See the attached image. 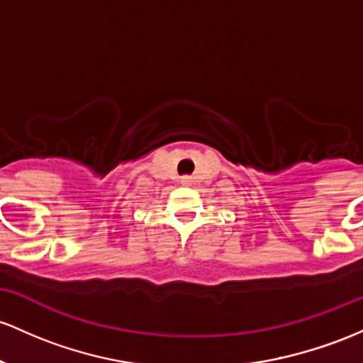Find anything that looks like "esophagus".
<instances>
[{
	"mask_svg": "<svg viewBox=\"0 0 363 363\" xmlns=\"http://www.w3.org/2000/svg\"><path fill=\"white\" fill-rule=\"evenodd\" d=\"M181 184L182 186H191V184H193V177H189V175H184V177H181Z\"/></svg>",
	"mask_w": 363,
	"mask_h": 363,
	"instance_id": "1",
	"label": "esophagus"
}]
</instances>
